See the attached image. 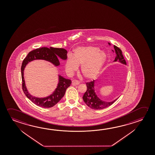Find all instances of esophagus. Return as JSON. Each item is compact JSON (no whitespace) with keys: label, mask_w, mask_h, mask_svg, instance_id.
<instances>
[{"label":"esophagus","mask_w":155,"mask_h":155,"mask_svg":"<svg viewBox=\"0 0 155 155\" xmlns=\"http://www.w3.org/2000/svg\"><path fill=\"white\" fill-rule=\"evenodd\" d=\"M79 82L78 81H77V80H73L72 81V85H74V86H76V85H78L79 84Z\"/></svg>","instance_id":"1"}]
</instances>
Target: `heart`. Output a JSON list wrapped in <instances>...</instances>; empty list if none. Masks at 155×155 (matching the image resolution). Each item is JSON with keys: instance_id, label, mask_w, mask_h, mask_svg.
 <instances>
[{"instance_id": "heart-1", "label": "heart", "mask_w": 155, "mask_h": 155, "mask_svg": "<svg viewBox=\"0 0 155 155\" xmlns=\"http://www.w3.org/2000/svg\"><path fill=\"white\" fill-rule=\"evenodd\" d=\"M107 59V54L97 47H78L74 51L73 57L69 56L66 63V70L70 72L77 70L81 66V73L87 79H92L97 75Z\"/></svg>"}]
</instances>
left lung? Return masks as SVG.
<instances>
[{
  "mask_svg": "<svg viewBox=\"0 0 155 155\" xmlns=\"http://www.w3.org/2000/svg\"><path fill=\"white\" fill-rule=\"evenodd\" d=\"M109 45H110L109 43ZM114 48L115 53L117 54L114 61H117V60H119L120 63L126 65V62L122 55L121 50L120 49L119 47H117L115 45L114 46ZM94 83H95V80L90 82H87L86 83L87 87V91L84 93L83 97L84 102L90 108L93 109L95 110H99V109L105 108L111 105L115 101H117V99L111 102H106V101L101 100L97 96L95 93Z\"/></svg>",
  "mask_w": 155,
  "mask_h": 155,
  "instance_id": "1",
  "label": "left lung"
}]
</instances>
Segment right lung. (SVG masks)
Here are the masks:
<instances>
[{
  "instance_id": "obj_1",
  "label": "right lung",
  "mask_w": 155,
  "mask_h": 155,
  "mask_svg": "<svg viewBox=\"0 0 155 155\" xmlns=\"http://www.w3.org/2000/svg\"><path fill=\"white\" fill-rule=\"evenodd\" d=\"M67 51L64 48L50 47H42L34 49L29 52L23 61L21 66L22 89L25 96L36 105L43 108H51L55 106L65 95L66 90L70 86L71 81L59 76V83L57 87L53 94L46 97L38 98L34 97L28 91L25 84L24 70L28 63L35 59H42L52 63L55 66L60 65L58 57L61 59H67Z\"/></svg>"
}]
</instances>
